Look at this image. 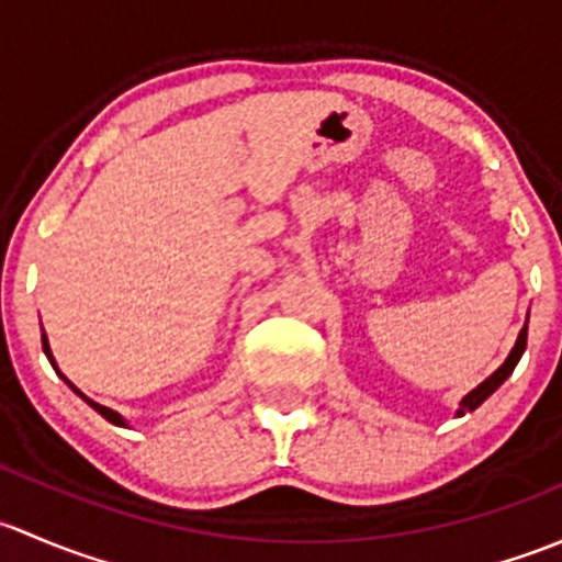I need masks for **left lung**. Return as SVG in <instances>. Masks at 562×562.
Returning <instances> with one entry per match:
<instances>
[{"mask_svg":"<svg viewBox=\"0 0 562 562\" xmlns=\"http://www.w3.org/2000/svg\"><path fill=\"white\" fill-rule=\"evenodd\" d=\"M525 346H528V322H525V327L519 329V335H517V344H514V349L508 351L506 362H503V366L497 368L495 373L490 375V379H484L482 384L476 386V390H471V392H468L465 397H462V401H460V408H457V416H465L468 411H476L479 406H482L484 401H487L490 395H493V392L497 390V386H501L503 381H506L508 375L514 373V368H517L519 357L525 355Z\"/></svg>","mask_w":562,"mask_h":562,"instance_id":"1","label":"left lung"}]
</instances>
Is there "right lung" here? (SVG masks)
<instances>
[{"label": "right lung", "mask_w": 562, "mask_h": 562, "mask_svg": "<svg viewBox=\"0 0 562 562\" xmlns=\"http://www.w3.org/2000/svg\"><path fill=\"white\" fill-rule=\"evenodd\" d=\"M43 351H45V357H48V362H50V366H54V370H56V373H59V375H61V379H65V381H67V375H65V373H61V370H59V368H56V360H54V355H50V344H48V335H45V333H43ZM67 384H69V381H67ZM69 390H72V392H75V395H78V397H83V401H86V403H89V406H91V408H94V411H97V414H102V416H105V419L110 422V425H115V427H130V422H126V419H124V416H121V414H119V411H113V408H108V406H100V403H94V401H91V397H86V395H83V392H80V390H78V386H75V384H69Z\"/></svg>", "instance_id": "1"}]
</instances>
